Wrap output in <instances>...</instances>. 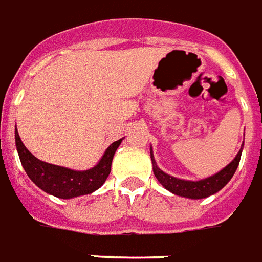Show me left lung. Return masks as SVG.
<instances>
[{"mask_svg": "<svg viewBox=\"0 0 262 262\" xmlns=\"http://www.w3.org/2000/svg\"><path fill=\"white\" fill-rule=\"evenodd\" d=\"M242 151H243V144L242 148L237 152V156L234 157L233 161L225 166L224 169L220 170L218 173L210 176V178H205L201 180H185V179H178L173 176L168 175L164 170H161L157 165L154 156H152V150L150 151L151 154V162H152V170H154V175L158 179L161 185L165 187L166 190H169L170 193H173L180 197H187V199H205L211 194H215L224 187L234 175V172L237 169L240 162V157H242Z\"/></svg>", "mask_w": 262, "mask_h": 262, "instance_id": "left-lung-1", "label": "left lung"}]
</instances>
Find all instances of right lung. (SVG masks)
<instances>
[{
    "instance_id": "add662e5",
    "label": "right lung",
    "mask_w": 262,
    "mask_h": 262,
    "mask_svg": "<svg viewBox=\"0 0 262 262\" xmlns=\"http://www.w3.org/2000/svg\"><path fill=\"white\" fill-rule=\"evenodd\" d=\"M121 141L122 139L114 141L105 150L100 162L93 166L92 169L73 170L63 166L52 165L36 158L25 147L17 130L15 132L16 150L23 169L26 170L34 185L58 199H73L79 195L90 194L100 189L111 172L112 158Z\"/></svg>"
}]
</instances>
